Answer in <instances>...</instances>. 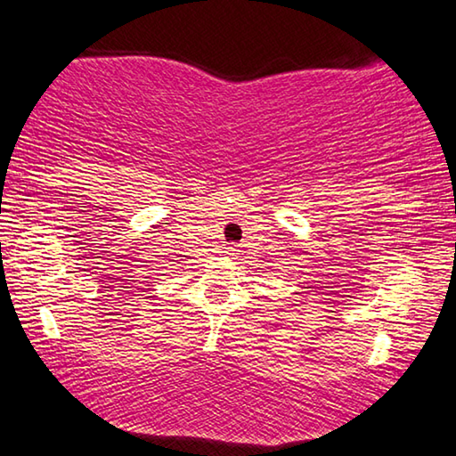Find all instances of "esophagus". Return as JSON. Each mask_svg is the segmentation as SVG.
Wrapping results in <instances>:
<instances>
[{"label":"esophagus","instance_id":"34e87169","mask_svg":"<svg viewBox=\"0 0 456 456\" xmlns=\"http://www.w3.org/2000/svg\"><path fill=\"white\" fill-rule=\"evenodd\" d=\"M226 252H228V255H232V256H236V255H238V252H240V250H238V244H234V242H230V244H226Z\"/></svg>","mask_w":456,"mask_h":456}]
</instances>
